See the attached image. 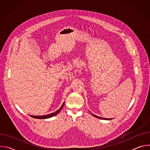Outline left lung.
<instances>
[{"instance_id": "8db88e82", "label": "left lung", "mask_w": 150, "mask_h": 150, "mask_svg": "<svg viewBox=\"0 0 150 150\" xmlns=\"http://www.w3.org/2000/svg\"><path fill=\"white\" fill-rule=\"evenodd\" d=\"M91 113V112H90ZM92 115H93V116H94V117H97V118H98V119H103V120H112V119H113V118H104V117H99V116H96V115H94V114H93L92 113H91Z\"/></svg>"}]
</instances>
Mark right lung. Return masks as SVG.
Returning <instances> with one entry per match:
<instances>
[{
	"instance_id": "right-lung-1",
	"label": "right lung",
	"mask_w": 150,
	"mask_h": 150,
	"mask_svg": "<svg viewBox=\"0 0 150 150\" xmlns=\"http://www.w3.org/2000/svg\"><path fill=\"white\" fill-rule=\"evenodd\" d=\"M64 104H65V102H63V104L62 105V106L59 109H58L57 111H56L54 113H52L49 115H42V116H33V115H30L31 117H33V118H35V119H48V118H50L52 117H53L56 115H57L59 112L60 111H61V110L62 109L64 105Z\"/></svg>"
}]
</instances>
